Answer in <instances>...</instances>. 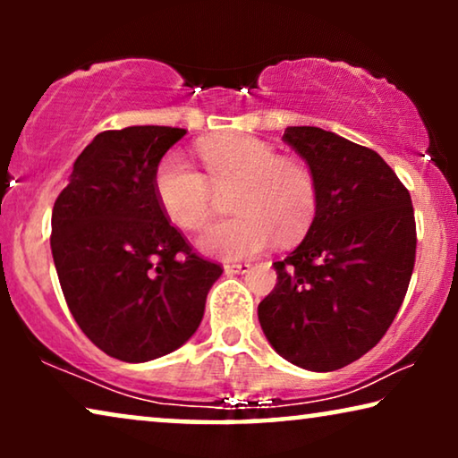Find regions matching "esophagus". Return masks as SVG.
I'll return each mask as SVG.
<instances>
[{
  "label": "esophagus",
  "instance_id": "obj_1",
  "mask_svg": "<svg viewBox=\"0 0 458 458\" xmlns=\"http://www.w3.org/2000/svg\"><path fill=\"white\" fill-rule=\"evenodd\" d=\"M250 268H252V265H250V262H227V265H225V273H229V275L248 273Z\"/></svg>",
  "mask_w": 458,
  "mask_h": 458
}]
</instances>
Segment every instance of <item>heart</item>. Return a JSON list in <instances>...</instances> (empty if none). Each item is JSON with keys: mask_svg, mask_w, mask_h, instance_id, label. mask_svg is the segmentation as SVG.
<instances>
[{"mask_svg": "<svg viewBox=\"0 0 458 458\" xmlns=\"http://www.w3.org/2000/svg\"><path fill=\"white\" fill-rule=\"evenodd\" d=\"M206 174L185 156L168 152L154 173L160 208L177 227L202 229L217 191L235 190L237 216L212 223L199 235L206 254L237 260L262 252L277 240L306 235L318 208V185L304 162L281 158L271 143L252 135H218L198 146Z\"/></svg>", "mask_w": 458, "mask_h": 458, "instance_id": "b5f03b06", "label": "heart"}]
</instances>
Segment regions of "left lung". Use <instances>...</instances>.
Segmentation results:
<instances>
[{
  "label": "left lung",
  "instance_id": "obj_1",
  "mask_svg": "<svg viewBox=\"0 0 458 458\" xmlns=\"http://www.w3.org/2000/svg\"><path fill=\"white\" fill-rule=\"evenodd\" d=\"M318 208L302 243L273 262L277 284L259 304L271 346L309 371L359 360L386 335L409 290L417 227L411 193L377 152L318 127H287Z\"/></svg>",
  "mask_w": 458,
  "mask_h": 458
}]
</instances>
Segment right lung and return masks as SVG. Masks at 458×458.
<instances>
[{"instance_id": "right-lung-1", "label": "right lung", "mask_w": 458, "mask_h": 458, "mask_svg": "<svg viewBox=\"0 0 458 458\" xmlns=\"http://www.w3.org/2000/svg\"><path fill=\"white\" fill-rule=\"evenodd\" d=\"M187 133L127 127L96 135L52 212V256L81 331L112 359L146 362L196 334L223 267L199 256L154 193L166 149Z\"/></svg>"}]
</instances>
